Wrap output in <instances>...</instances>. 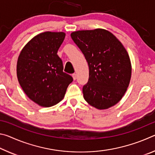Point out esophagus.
Instances as JSON below:
<instances>
[{"instance_id":"esophagus-1","label":"esophagus","mask_w":155,"mask_h":155,"mask_svg":"<svg viewBox=\"0 0 155 155\" xmlns=\"http://www.w3.org/2000/svg\"><path fill=\"white\" fill-rule=\"evenodd\" d=\"M72 77H73V79L75 81L76 79H77V74H75V73L72 74Z\"/></svg>"}]
</instances>
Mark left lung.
Here are the masks:
<instances>
[{"mask_svg": "<svg viewBox=\"0 0 155 155\" xmlns=\"http://www.w3.org/2000/svg\"><path fill=\"white\" fill-rule=\"evenodd\" d=\"M70 35L89 66L88 82L83 87L84 99L98 109L115 105L124 95L131 77L130 60L124 46L102 28L74 31Z\"/></svg>", "mask_w": 155, "mask_h": 155, "instance_id": "obj_1", "label": "left lung"}]
</instances>
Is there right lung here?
<instances>
[{
    "instance_id": "1",
    "label": "right lung",
    "mask_w": 155,
    "mask_h": 155,
    "mask_svg": "<svg viewBox=\"0 0 155 155\" xmlns=\"http://www.w3.org/2000/svg\"><path fill=\"white\" fill-rule=\"evenodd\" d=\"M64 32L38 34L26 44L17 62V77L21 87L34 103L50 107L64 98L73 81L63 72L57 51L64 40Z\"/></svg>"
}]
</instances>
